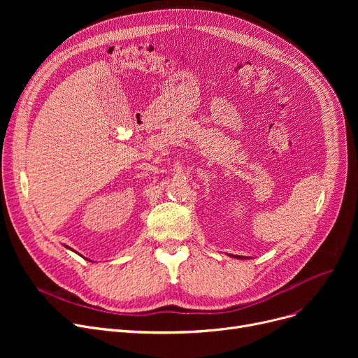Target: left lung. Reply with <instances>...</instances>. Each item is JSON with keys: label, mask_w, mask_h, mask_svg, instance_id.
Listing matches in <instances>:
<instances>
[{"label": "left lung", "mask_w": 358, "mask_h": 358, "mask_svg": "<svg viewBox=\"0 0 358 358\" xmlns=\"http://www.w3.org/2000/svg\"><path fill=\"white\" fill-rule=\"evenodd\" d=\"M238 258H242V257H238Z\"/></svg>", "instance_id": "8db88e82"}]
</instances>
